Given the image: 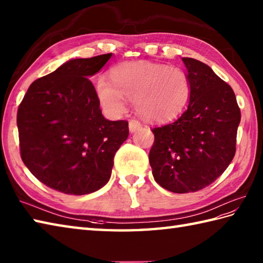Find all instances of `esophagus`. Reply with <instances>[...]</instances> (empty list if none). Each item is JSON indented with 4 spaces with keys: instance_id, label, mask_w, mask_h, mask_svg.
Listing matches in <instances>:
<instances>
[{
    "instance_id": "34e87169",
    "label": "esophagus",
    "mask_w": 263,
    "mask_h": 263,
    "mask_svg": "<svg viewBox=\"0 0 263 263\" xmlns=\"http://www.w3.org/2000/svg\"><path fill=\"white\" fill-rule=\"evenodd\" d=\"M141 122H139L138 120H129V124H128V127H129V132L130 133H135L136 130H138L139 128H141Z\"/></svg>"
}]
</instances>
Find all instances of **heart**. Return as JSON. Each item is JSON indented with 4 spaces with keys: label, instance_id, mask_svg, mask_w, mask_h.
I'll list each match as a JSON object with an SVG mask.
<instances>
[{
    "label": "heart",
    "instance_id": "b5f03b06",
    "mask_svg": "<svg viewBox=\"0 0 263 263\" xmlns=\"http://www.w3.org/2000/svg\"><path fill=\"white\" fill-rule=\"evenodd\" d=\"M110 77L111 82L99 77L95 89L102 108L112 116L125 112L127 99L143 119L164 121L179 114L191 94L186 72L167 64L122 62L111 69Z\"/></svg>",
    "mask_w": 263,
    "mask_h": 263
}]
</instances>
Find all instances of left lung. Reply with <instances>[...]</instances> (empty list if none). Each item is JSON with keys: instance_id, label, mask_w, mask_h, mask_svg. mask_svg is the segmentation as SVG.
Returning a JSON list of instances; mask_svg holds the SVG:
<instances>
[{"instance_id": "1", "label": "left lung", "mask_w": 263, "mask_h": 263, "mask_svg": "<svg viewBox=\"0 0 263 263\" xmlns=\"http://www.w3.org/2000/svg\"><path fill=\"white\" fill-rule=\"evenodd\" d=\"M190 103L178 119L155 127L148 160L157 183L174 193L200 191L227 169L236 151L240 110L233 88L199 60L183 58Z\"/></svg>"}]
</instances>
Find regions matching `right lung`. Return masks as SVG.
Returning a JSON list of instances; mask_svg holds the SVG:
<instances>
[{
    "label": "right lung",
    "mask_w": 263,
    "mask_h": 263,
    "mask_svg": "<svg viewBox=\"0 0 263 263\" xmlns=\"http://www.w3.org/2000/svg\"><path fill=\"white\" fill-rule=\"evenodd\" d=\"M111 57L71 59L36 79L21 101L17 115L21 159L50 189L84 195L110 179L114 157L129 129L126 120L105 119L88 78Z\"/></svg>",
    "instance_id": "add662e5"
}]
</instances>
